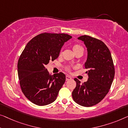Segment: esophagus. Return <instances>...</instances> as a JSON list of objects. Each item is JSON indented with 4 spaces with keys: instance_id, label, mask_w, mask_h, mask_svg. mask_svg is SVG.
Instances as JSON below:
<instances>
[{
    "instance_id": "esophagus-1",
    "label": "esophagus",
    "mask_w": 128,
    "mask_h": 128,
    "mask_svg": "<svg viewBox=\"0 0 128 128\" xmlns=\"http://www.w3.org/2000/svg\"><path fill=\"white\" fill-rule=\"evenodd\" d=\"M71 79H72V78L70 77V76H66V81H68Z\"/></svg>"
}]
</instances>
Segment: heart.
<instances>
[{
  "label": "heart",
  "instance_id": "obj_1",
  "mask_svg": "<svg viewBox=\"0 0 128 128\" xmlns=\"http://www.w3.org/2000/svg\"><path fill=\"white\" fill-rule=\"evenodd\" d=\"M81 49H83V48L80 45L76 44V45H74L73 46V50H74V52H76V51L79 50H81ZM62 51H61L60 53V55H62ZM68 70H70L69 69V68H68Z\"/></svg>",
  "mask_w": 128,
  "mask_h": 128
}]
</instances>
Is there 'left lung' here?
<instances>
[{
    "mask_svg": "<svg viewBox=\"0 0 128 128\" xmlns=\"http://www.w3.org/2000/svg\"><path fill=\"white\" fill-rule=\"evenodd\" d=\"M87 48V58L84 67L88 70L87 82L80 83L78 79L72 95L76 104L90 107L104 98L113 83L115 70L109 49L102 41L88 36L78 37Z\"/></svg>",
    "mask_w": 128,
    "mask_h": 128,
    "instance_id": "1",
    "label": "left lung"
}]
</instances>
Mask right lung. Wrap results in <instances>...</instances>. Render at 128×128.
Segmentation results:
<instances>
[{
    "mask_svg": "<svg viewBox=\"0 0 128 128\" xmlns=\"http://www.w3.org/2000/svg\"><path fill=\"white\" fill-rule=\"evenodd\" d=\"M72 37L63 33H44L27 44L18 62L20 88L32 103L45 106L56 100L66 82L62 72L50 75L45 66L58 58L64 43Z\"/></svg>",
    "mask_w": 128,
    "mask_h": 128,
    "instance_id": "obj_1",
    "label": "right lung"
}]
</instances>
